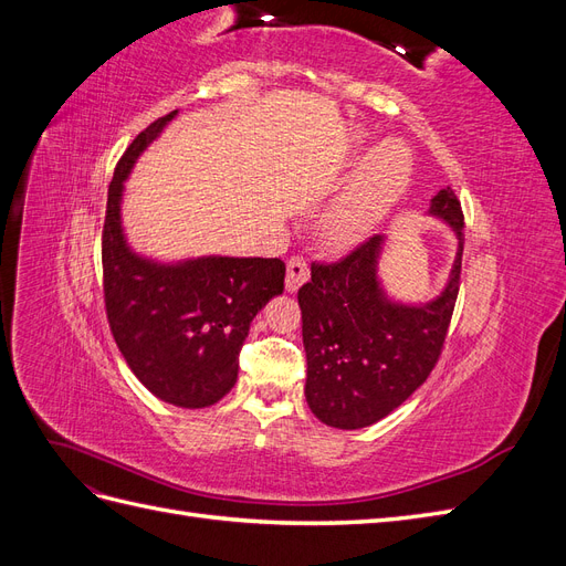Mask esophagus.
Segmentation results:
<instances>
[{
	"mask_svg": "<svg viewBox=\"0 0 566 566\" xmlns=\"http://www.w3.org/2000/svg\"><path fill=\"white\" fill-rule=\"evenodd\" d=\"M310 281V264L304 256H290L287 260V276H285V290L287 293H297L300 285Z\"/></svg>",
	"mask_w": 566,
	"mask_h": 566,
	"instance_id": "esophagus-1",
	"label": "esophagus"
}]
</instances>
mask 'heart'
Wrapping results in <instances>:
<instances>
[{
	"mask_svg": "<svg viewBox=\"0 0 566 566\" xmlns=\"http://www.w3.org/2000/svg\"><path fill=\"white\" fill-rule=\"evenodd\" d=\"M352 186L321 221V233L333 250H349L368 238L399 200L410 177V156L399 142L375 148Z\"/></svg>",
	"mask_w": 566,
	"mask_h": 566,
	"instance_id": "1",
	"label": "heart"
}]
</instances>
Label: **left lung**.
<instances>
[{"instance_id":"1","label":"left lung","mask_w":566,"mask_h":566,"mask_svg":"<svg viewBox=\"0 0 566 566\" xmlns=\"http://www.w3.org/2000/svg\"><path fill=\"white\" fill-rule=\"evenodd\" d=\"M430 214L458 235L451 279L424 304L391 302L378 279L382 235H370L333 264H312L297 293L306 352L304 397L337 430H358L389 416L437 366L460 287L465 217L453 188L432 198Z\"/></svg>"}]
</instances>
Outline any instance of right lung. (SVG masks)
<instances>
[{
    "mask_svg": "<svg viewBox=\"0 0 566 566\" xmlns=\"http://www.w3.org/2000/svg\"><path fill=\"white\" fill-rule=\"evenodd\" d=\"M177 115L148 125L119 158L101 238L111 333L127 366L158 399L205 408L227 397L252 318L283 293L285 264L273 256H198L160 264L129 250L119 202L136 158Z\"/></svg>",
    "mask_w": 566,
    "mask_h": 566,
    "instance_id": "obj_1",
    "label": "right lung"
}]
</instances>
